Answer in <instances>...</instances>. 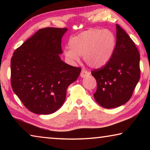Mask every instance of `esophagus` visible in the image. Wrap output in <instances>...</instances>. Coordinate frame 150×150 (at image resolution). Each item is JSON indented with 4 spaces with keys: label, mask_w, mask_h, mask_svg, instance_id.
I'll list each match as a JSON object with an SVG mask.
<instances>
[{
    "label": "esophagus",
    "mask_w": 150,
    "mask_h": 150,
    "mask_svg": "<svg viewBox=\"0 0 150 150\" xmlns=\"http://www.w3.org/2000/svg\"><path fill=\"white\" fill-rule=\"evenodd\" d=\"M90 75V73L88 71L85 70V69H83L81 72V77H87V76H88Z\"/></svg>",
    "instance_id": "obj_1"
}]
</instances>
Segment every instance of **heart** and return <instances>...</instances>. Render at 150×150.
Returning <instances> with one entry per match:
<instances>
[{"label": "heart", "mask_w": 150, "mask_h": 150, "mask_svg": "<svg viewBox=\"0 0 150 150\" xmlns=\"http://www.w3.org/2000/svg\"><path fill=\"white\" fill-rule=\"evenodd\" d=\"M116 44V37L110 30L91 28L71 38L69 49H65L63 53L70 62H78L79 56H83L89 67L100 68L110 62Z\"/></svg>", "instance_id": "heart-1"}]
</instances>
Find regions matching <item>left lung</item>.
<instances>
[{"label": "left lung", "instance_id": "8db88e82", "mask_svg": "<svg viewBox=\"0 0 150 150\" xmlns=\"http://www.w3.org/2000/svg\"><path fill=\"white\" fill-rule=\"evenodd\" d=\"M139 54L127 33L116 24V44L107 64L91 71L97 83L95 100L105 108L118 107L130 100L140 77Z\"/></svg>", "mask_w": 150, "mask_h": 150}]
</instances>
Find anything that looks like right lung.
<instances>
[{
  "mask_svg": "<svg viewBox=\"0 0 150 150\" xmlns=\"http://www.w3.org/2000/svg\"><path fill=\"white\" fill-rule=\"evenodd\" d=\"M67 28L39 30L15 50L11 61V85L30 111L50 115L65 100L66 91L81 69L63 62L62 38Z\"/></svg>",
  "mask_w": 150,
  "mask_h": 150,
  "instance_id": "add662e5",
  "label": "right lung"
}]
</instances>
